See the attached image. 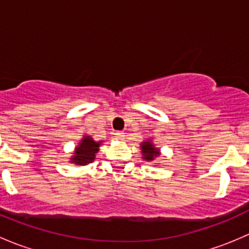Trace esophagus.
<instances>
[{
	"instance_id": "34e87169",
	"label": "esophagus",
	"mask_w": 249,
	"mask_h": 249,
	"mask_svg": "<svg viewBox=\"0 0 249 249\" xmlns=\"http://www.w3.org/2000/svg\"><path fill=\"white\" fill-rule=\"evenodd\" d=\"M115 140H119V141H122L123 139H124V132H123V131H117V132H115Z\"/></svg>"
}]
</instances>
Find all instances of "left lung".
Masks as SVG:
<instances>
[{
  "label": "left lung",
  "mask_w": 249,
  "mask_h": 249,
  "mask_svg": "<svg viewBox=\"0 0 249 249\" xmlns=\"http://www.w3.org/2000/svg\"><path fill=\"white\" fill-rule=\"evenodd\" d=\"M140 148L141 153H142V159L145 160V161H154L157 158L160 157V148L155 147L152 139L144 140L143 142H141Z\"/></svg>",
  "instance_id": "1"
}]
</instances>
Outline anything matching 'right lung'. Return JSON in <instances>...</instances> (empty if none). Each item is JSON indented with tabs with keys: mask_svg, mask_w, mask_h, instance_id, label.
Instances as JSON below:
<instances>
[{
	"mask_svg": "<svg viewBox=\"0 0 249 249\" xmlns=\"http://www.w3.org/2000/svg\"><path fill=\"white\" fill-rule=\"evenodd\" d=\"M104 141H94L91 136L85 135L80 142L78 143L77 147L74 148L73 155L70 158V162L74 164L76 166H85L90 164L96 158V153L100 150V145Z\"/></svg>",
	"mask_w": 249,
	"mask_h": 249,
	"instance_id": "1",
	"label": "right lung"
}]
</instances>
